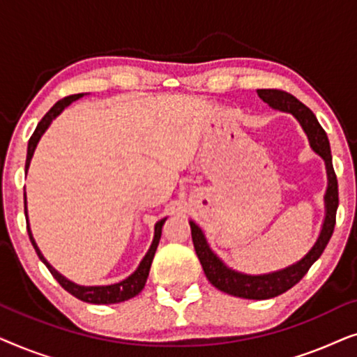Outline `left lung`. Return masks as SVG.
I'll return each instance as SVG.
<instances>
[{
  "label": "left lung",
  "instance_id": "8db88e82",
  "mask_svg": "<svg viewBox=\"0 0 357 357\" xmlns=\"http://www.w3.org/2000/svg\"><path fill=\"white\" fill-rule=\"evenodd\" d=\"M258 97L271 107V109L291 114L294 119L299 121V125L304 130V133L309 138V144L315 154H319L325 160L326 169V192L324 197L325 202V218L321 224L320 234L317 241L309 252L301 258L299 261L292 263V265L281 268V270L263 273V275H247L237 270L229 268L216 253L211 250L209 243L204 237V232L197 222L190 221L192 227V238L195 252L202 263L204 275L208 281L219 291L226 292V294L242 297V299H271L291 289L296 286L309 268L319 260L321 253H324L326 243L330 242L331 234H333L335 222H336V209H338V180H336L333 164H331V151L330 143L326 138L325 130L321 128L317 116L312 114L309 107H305L302 102L296 99L294 96L287 94L284 91L278 89H258Z\"/></svg>",
  "mask_w": 357,
  "mask_h": 357
}]
</instances>
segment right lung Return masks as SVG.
Listing matches in <instances>:
<instances>
[{
	"instance_id": "obj_1",
	"label": "right lung",
	"mask_w": 357,
	"mask_h": 357,
	"mask_svg": "<svg viewBox=\"0 0 357 357\" xmlns=\"http://www.w3.org/2000/svg\"><path fill=\"white\" fill-rule=\"evenodd\" d=\"M84 94H75V96H68L65 99L58 100L55 105L52 107L50 110L47 112V115L43 116L40 120V123L37 125L36 131H33V135L31 136V139H29V146H27V159H26V172L29 170V165H31V160H32V155H33V151H36L38 141L45 133L48 126L53 120L56 119L58 115L61 114L63 110L66 109L68 105L73 104V102L81 99V97ZM24 211H26V219H27V232H29V237H31V242L33 248H36L37 255L40 260L45 263V266L50 270V273L53 275V278L60 282L61 287L65 291L70 292L77 299L82 301V302H89V304H119V302H125L131 299V297L138 296L141 291H143V287L146 284V281H148V276H149V270H151V263H153V258H154V253L158 250V245H159V241H160V234H162V226L165 222V219L167 218H162L160 221L155 222L154 226V237H153V243H151L149 250L146 252V255L143 257V260L138 265V268L131 273L128 278H125V280H121L119 282H114V284H107V286H81V284H76V282H73L68 280L61 275V273H58L55 268H53L50 263L47 261V258L42 255L40 248L37 247V242L36 238L32 236V231H31V226H29V214H27V198H26V193H24Z\"/></svg>"
}]
</instances>
